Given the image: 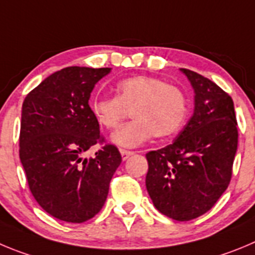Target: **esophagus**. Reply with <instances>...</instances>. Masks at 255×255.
Segmentation results:
<instances>
[{"instance_id": "obj_1", "label": "esophagus", "mask_w": 255, "mask_h": 255, "mask_svg": "<svg viewBox=\"0 0 255 255\" xmlns=\"http://www.w3.org/2000/svg\"><path fill=\"white\" fill-rule=\"evenodd\" d=\"M134 153V152L133 151H128V149H121V154H122V158H123V161H126L128 158V157L129 156H132V154Z\"/></svg>"}]
</instances>
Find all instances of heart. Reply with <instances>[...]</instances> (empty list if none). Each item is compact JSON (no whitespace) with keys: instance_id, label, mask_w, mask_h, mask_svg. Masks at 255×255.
I'll return each instance as SVG.
<instances>
[{"instance_id":"heart-1","label":"heart","mask_w":255,"mask_h":255,"mask_svg":"<svg viewBox=\"0 0 255 255\" xmlns=\"http://www.w3.org/2000/svg\"><path fill=\"white\" fill-rule=\"evenodd\" d=\"M116 97L98 98L92 103L97 122L114 129L128 117L133 120L112 134V142L137 147L156 138H167L181 129L189 113L186 95L178 87L158 78L135 75L118 83Z\"/></svg>"}]
</instances>
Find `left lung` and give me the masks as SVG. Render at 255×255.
I'll return each mask as SVG.
<instances>
[{
    "label": "left lung",
    "mask_w": 255,
    "mask_h": 255,
    "mask_svg": "<svg viewBox=\"0 0 255 255\" xmlns=\"http://www.w3.org/2000/svg\"><path fill=\"white\" fill-rule=\"evenodd\" d=\"M181 71L195 90L194 114L172 143L146 154V187L160 213L189 221L210 210L229 186L238 123L227 92L195 71Z\"/></svg>",
    "instance_id": "1"
}]
</instances>
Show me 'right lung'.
I'll list each match as a JSON object with an SVG mask.
<instances>
[{
    "instance_id": "add662e5",
    "label": "right lung",
    "mask_w": 255,
    "mask_h": 255,
    "mask_svg": "<svg viewBox=\"0 0 255 255\" xmlns=\"http://www.w3.org/2000/svg\"><path fill=\"white\" fill-rule=\"evenodd\" d=\"M111 68L68 66L26 95L20 129V160L40 206L66 223H84L101 211L122 162L106 142L89 107L93 88ZM104 145L89 160L82 154Z\"/></svg>"
}]
</instances>
